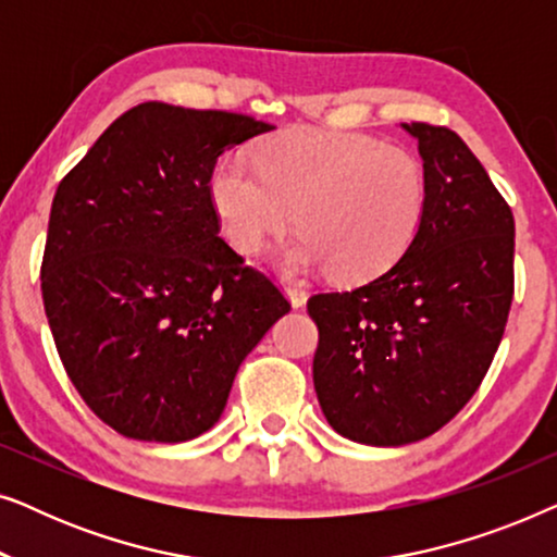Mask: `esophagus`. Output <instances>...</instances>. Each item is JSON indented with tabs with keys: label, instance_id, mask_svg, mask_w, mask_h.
<instances>
[{
	"label": "esophagus",
	"instance_id": "1",
	"mask_svg": "<svg viewBox=\"0 0 557 557\" xmlns=\"http://www.w3.org/2000/svg\"><path fill=\"white\" fill-rule=\"evenodd\" d=\"M286 294L296 309L307 304V292H304V286H299V284H286Z\"/></svg>",
	"mask_w": 557,
	"mask_h": 557
}]
</instances>
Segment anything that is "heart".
<instances>
[{
    "instance_id": "1",
    "label": "heart",
    "mask_w": 557,
    "mask_h": 557,
    "mask_svg": "<svg viewBox=\"0 0 557 557\" xmlns=\"http://www.w3.org/2000/svg\"><path fill=\"white\" fill-rule=\"evenodd\" d=\"M253 162L225 159L210 180L220 231L238 253H258L296 210L301 233L284 248V265L368 281L393 269L423 225V162L375 136L294 126L265 136Z\"/></svg>"
}]
</instances>
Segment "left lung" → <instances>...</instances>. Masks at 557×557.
<instances>
[{
  "instance_id": "1",
  "label": "left lung",
  "mask_w": 557,
  "mask_h": 557,
  "mask_svg": "<svg viewBox=\"0 0 557 557\" xmlns=\"http://www.w3.org/2000/svg\"><path fill=\"white\" fill-rule=\"evenodd\" d=\"M429 174V208L393 269L307 301L326 421L368 446L429 438L479 391L515 296V218L446 126L403 124Z\"/></svg>"
}]
</instances>
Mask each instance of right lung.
I'll return each instance as SVG.
<instances>
[{
  "label": "right lung",
  "mask_w": 557,
  "mask_h": 557,
  "mask_svg": "<svg viewBox=\"0 0 557 557\" xmlns=\"http://www.w3.org/2000/svg\"><path fill=\"white\" fill-rule=\"evenodd\" d=\"M271 124L141 103L52 197L42 304L63 368L121 436L180 444L218 423L235 372L292 304L220 238L218 157Z\"/></svg>",
  "instance_id": "right-lung-1"
}]
</instances>
